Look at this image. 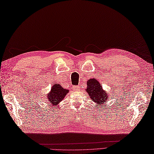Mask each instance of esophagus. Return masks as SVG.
Returning <instances> with one entry per match:
<instances>
[{"mask_svg":"<svg viewBox=\"0 0 154 154\" xmlns=\"http://www.w3.org/2000/svg\"><path fill=\"white\" fill-rule=\"evenodd\" d=\"M73 89L75 91H79V86H74V87H73Z\"/></svg>","mask_w":154,"mask_h":154,"instance_id":"34e87169","label":"esophagus"}]
</instances>
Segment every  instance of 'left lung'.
Wrapping results in <instances>:
<instances>
[{
    "instance_id": "obj_1",
    "label": "left lung",
    "mask_w": 154,
    "mask_h": 154,
    "mask_svg": "<svg viewBox=\"0 0 154 154\" xmlns=\"http://www.w3.org/2000/svg\"><path fill=\"white\" fill-rule=\"evenodd\" d=\"M87 87L86 93H88V96L92 101L96 103L97 105L100 104L103 106V104H104V103L106 102L109 98V93L103 89V86L95 78L88 80L87 81Z\"/></svg>"
}]
</instances>
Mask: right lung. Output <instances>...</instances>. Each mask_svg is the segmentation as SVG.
Listing matches in <instances>:
<instances>
[{
    "instance_id": "right-lung-1",
    "label": "right lung",
    "mask_w": 154,
    "mask_h": 154,
    "mask_svg": "<svg viewBox=\"0 0 154 154\" xmlns=\"http://www.w3.org/2000/svg\"><path fill=\"white\" fill-rule=\"evenodd\" d=\"M69 92V91L64 89L60 84H54L50 92L46 94L47 100L51 106H57Z\"/></svg>"
}]
</instances>
